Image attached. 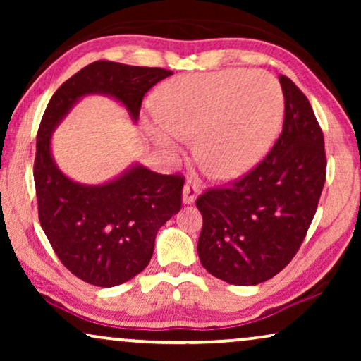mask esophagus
I'll return each instance as SVG.
<instances>
[{
	"mask_svg": "<svg viewBox=\"0 0 361 361\" xmlns=\"http://www.w3.org/2000/svg\"><path fill=\"white\" fill-rule=\"evenodd\" d=\"M199 194H200L199 182L189 180L184 185V189H182V202H184V204H192V202H195V199L199 197Z\"/></svg>",
	"mask_w": 361,
	"mask_h": 361,
	"instance_id": "1",
	"label": "esophagus"
}]
</instances>
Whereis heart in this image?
Returning <instances> with one entry per match:
<instances>
[{"label": "heart", "mask_w": 361, "mask_h": 361, "mask_svg": "<svg viewBox=\"0 0 361 361\" xmlns=\"http://www.w3.org/2000/svg\"><path fill=\"white\" fill-rule=\"evenodd\" d=\"M283 115V88L268 72L226 68L192 73L159 88L151 135L166 147L197 136V152L207 171L231 179L266 154Z\"/></svg>", "instance_id": "1"}]
</instances>
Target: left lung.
Masks as SVG:
<instances>
[{
	"mask_svg": "<svg viewBox=\"0 0 361 361\" xmlns=\"http://www.w3.org/2000/svg\"><path fill=\"white\" fill-rule=\"evenodd\" d=\"M283 131L271 151L245 176L212 187L195 205L204 225L200 263L235 286H256L281 273L298 253L325 184L324 133L307 97L289 77Z\"/></svg>",
	"mask_w": 361,
	"mask_h": 361,
	"instance_id": "obj_1",
	"label": "left lung"
}]
</instances>
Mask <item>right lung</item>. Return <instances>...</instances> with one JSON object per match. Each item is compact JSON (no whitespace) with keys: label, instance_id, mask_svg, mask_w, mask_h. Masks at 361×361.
<instances>
[{"label":"right lung","instance_id":"add662e5","mask_svg":"<svg viewBox=\"0 0 361 361\" xmlns=\"http://www.w3.org/2000/svg\"><path fill=\"white\" fill-rule=\"evenodd\" d=\"M169 75L161 67L97 61L63 82L42 115L34 159L39 221L61 263L88 284L113 288L149 264L157 230L180 210L185 177L136 166L108 184H77L54 164L51 133L88 93L116 98L136 120L146 93Z\"/></svg>","mask_w":361,"mask_h":361}]
</instances>
